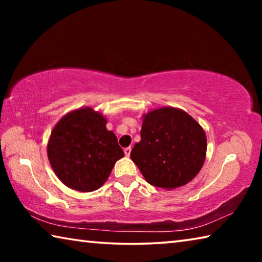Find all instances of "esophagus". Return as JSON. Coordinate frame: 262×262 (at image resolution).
Segmentation results:
<instances>
[{"mask_svg":"<svg viewBox=\"0 0 262 262\" xmlns=\"http://www.w3.org/2000/svg\"><path fill=\"white\" fill-rule=\"evenodd\" d=\"M130 151H132V149H130V147H128V148H125V150H123V152H125V155L127 157H129V155H130Z\"/></svg>","mask_w":262,"mask_h":262,"instance_id":"obj_1","label":"esophagus"}]
</instances>
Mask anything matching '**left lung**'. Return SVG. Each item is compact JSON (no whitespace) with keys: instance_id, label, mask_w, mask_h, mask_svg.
Here are the masks:
<instances>
[{"instance_id":"obj_1","label":"left lung","mask_w":262,"mask_h":262,"mask_svg":"<svg viewBox=\"0 0 262 262\" xmlns=\"http://www.w3.org/2000/svg\"><path fill=\"white\" fill-rule=\"evenodd\" d=\"M206 151L202 127L184 111L163 107L144 117L130 158L150 185L173 189L200 172Z\"/></svg>"}]
</instances>
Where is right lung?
I'll use <instances>...</instances> for the list:
<instances>
[{"label": "right lung", "mask_w": 262, "mask_h": 262, "mask_svg": "<svg viewBox=\"0 0 262 262\" xmlns=\"http://www.w3.org/2000/svg\"><path fill=\"white\" fill-rule=\"evenodd\" d=\"M50 163L62 183L78 192L98 189L123 157L113 132L106 129V119L90 107L64 115L48 141Z\"/></svg>", "instance_id": "1"}]
</instances>
